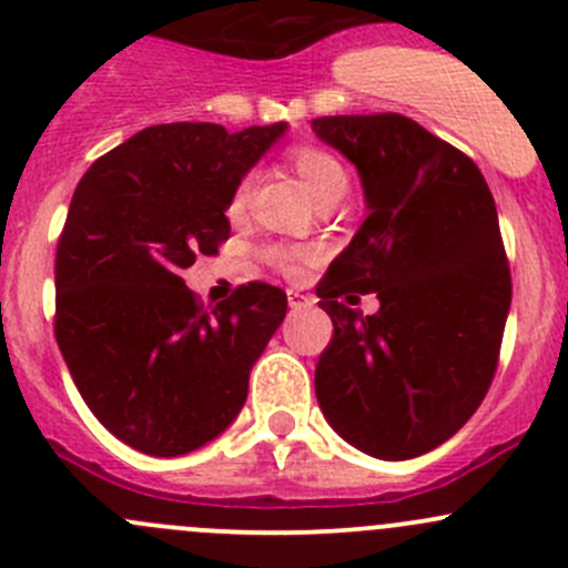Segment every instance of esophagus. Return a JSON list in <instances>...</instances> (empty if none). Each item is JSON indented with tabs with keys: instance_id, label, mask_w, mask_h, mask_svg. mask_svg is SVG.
<instances>
[{
	"instance_id": "34e87169",
	"label": "esophagus",
	"mask_w": 568,
	"mask_h": 568,
	"mask_svg": "<svg viewBox=\"0 0 568 568\" xmlns=\"http://www.w3.org/2000/svg\"><path fill=\"white\" fill-rule=\"evenodd\" d=\"M313 302H316V300H313L311 294H302V291H294V288L288 291V305H291V311H302V307H311Z\"/></svg>"
}]
</instances>
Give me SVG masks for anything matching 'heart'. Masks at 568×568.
<instances>
[{"label":"heart","instance_id":"1","mask_svg":"<svg viewBox=\"0 0 568 568\" xmlns=\"http://www.w3.org/2000/svg\"><path fill=\"white\" fill-rule=\"evenodd\" d=\"M291 168L296 170V175L305 181V186L311 189V194L316 200L329 197V194L341 192V189L348 186V175L343 170V164L332 156L329 151L316 145H296L288 151ZM252 189V175H242V181L233 186L231 197H227V216H239L247 205ZM263 257H268L272 263H277L285 272H296L300 263L305 261L307 252L296 247H266L263 250Z\"/></svg>","mask_w":568,"mask_h":568}]
</instances>
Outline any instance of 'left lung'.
<instances>
[{
	"mask_svg": "<svg viewBox=\"0 0 568 568\" xmlns=\"http://www.w3.org/2000/svg\"><path fill=\"white\" fill-rule=\"evenodd\" d=\"M311 125L357 168L368 205L316 288L335 326L318 406L363 454L415 459L459 432L495 376L511 307L495 197L473 159L404 114ZM357 293L377 294L374 317Z\"/></svg>",
	"mask_w": 568,
	"mask_h": 568,
	"instance_id": "obj_1",
	"label": "left lung"
}]
</instances>
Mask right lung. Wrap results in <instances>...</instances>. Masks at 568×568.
Here are the masks:
<instances>
[{
  "label": "right lung",
  "mask_w": 568,
  "mask_h": 568,
  "mask_svg": "<svg viewBox=\"0 0 568 568\" xmlns=\"http://www.w3.org/2000/svg\"><path fill=\"white\" fill-rule=\"evenodd\" d=\"M285 129L151 125L73 192L54 261L57 346L90 412L134 450L192 454L247 400L288 296L250 283L205 311L181 272L227 242L233 186Z\"/></svg>",
  "instance_id": "obj_1"
}]
</instances>
